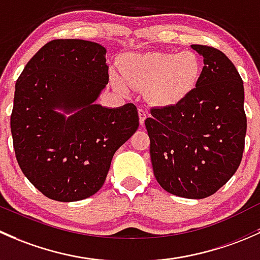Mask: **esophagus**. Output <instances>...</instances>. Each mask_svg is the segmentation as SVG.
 <instances>
[{"label": "esophagus", "instance_id": "esophagus-1", "mask_svg": "<svg viewBox=\"0 0 260 260\" xmlns=\"http://www.w3.org/2000/svg\"><path fill=\"white\" fill-rule=\"evenodd\" d=\"M146 112L144 109H139V121H140L141 125H144V122H145V119H146Z\"/></svg>", "mask_w": 260, "mask_h": 260}]
</instances>
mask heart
Returning a JSON list of instances; mask_svg holds the SVG:
<instances>
[{
  "mask_svg": "<svg viewBox=\"0 0 260 260\" xmlns=\"http://www.w3.org/2000/svg\"><path fill=\"white\" fill-rule=\"evenodd\" d=\"M120 72L121 77L110 74L115 89L146 90L152 104L167 108L183 103L194 91L202 75V61L191 50L129 53L120 60Z\"/></svg>",
  "mask_w": 260,
  "mask_h": 260,
  "instance_id": "obj_1",
  "label": "heart"
}]
</instances>
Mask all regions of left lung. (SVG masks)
I'll use <instances>...</instances> for the list:
<instances>
[{
  "label": "left lung",
  "instance_id": "8db88e82",
  "mask_svg": "<svg viewBox=\"0 0 260 260\" xmlns=\"http://www.w3.org/2000/svg\"><path fill=\"white\" fill-rule=\"evenodd\" d=\"M191 49L204 58L197 87L178 105L151 109L145 126L160 186L178 197L203 199L239 168L247 116L243 80L234 63L214 47Z\"/></svg>",
  "mask_w": 260,
  "mask_h": 260
}]
</instances>
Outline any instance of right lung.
<instances>
[{
  "label": "right lung",
  "mask_w": 260,
  "mask_h": 260,
  "mask_svg": "<svg viewBox=\"0 0 260 260\" xmlns=\"http://www.w3.org/2000/svg\"><path fill=\"white\" fill-rule=\"evenodd\" d=\"M105 55L96 42L53 40L35 53L16 82L11 114L16 159L32 185L52 200L77 202L98 192L115 151L139 127L134 104L115 109L95 104L109 82Z\"/></svg>",
  "instance_id": "1"
}]
</instances>
